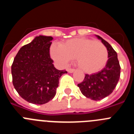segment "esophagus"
<instances>
[{"label":"esophagus","instance_id":"esophagus-1","mask_svg":"<svg viewBox=\"0 0 134 134\" xmlns=\"http://www.w3.org/2000/svg\"><path fill=\"white\" fill-rule=\"evenodd\" d=\"M74 70H75L72 69V68H68V69L67 70V71H68V72H69V73H72V72H74Z\"/></svg>","mask_w":134,"mask_h":134}]
</instances>
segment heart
<instances>
[{
	"label": "heart",
	"instance_id": "heart-1",
	"mask_svg": "<svg viewBox=\"0 0 134 134\" xmlns=\"http://www.w3.org/2000/svg\"><path fill=\"white\" fill-rule=\"evenodd\" d=\"M50 54L54 60L63 65L75 58L76 66L88 74L100 70L108 58L105 46L100 41L88 38L71 39L60 46L52 45Z\"/></svg>",
	"mask_w": 134,
	"mask_h": 134
}]
</instances>
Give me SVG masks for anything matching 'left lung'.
Returning a JSON list of instances; mask_svg holds the SVG:
<instances>
[{
    "label": "left lung",
    "mask_w": 134,
    "mask_h": 134,
    "mask_svg": "<svg viewBox=\"0 0 134 134\" xmlns=\"http://www.w3.org/2000/svg\"><path fill=\"white\" fill-rule=\"evenodd\" d=\"M96 36L107 48L108 60L105 68L99 72L85 74L83 81L78 84V86L86 97L99 100L111 94L115 89L120 77L121 67L118 54L111 45L99 35Z\"/></svg>",
    "instance_id": "left-lung-1"
}]
</instances>
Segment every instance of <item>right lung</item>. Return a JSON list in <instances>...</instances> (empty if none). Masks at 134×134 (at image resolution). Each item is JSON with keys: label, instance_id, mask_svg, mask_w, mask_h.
<instances>
[{"label": "right lung", "instance_id": "1", "mask_svg": "<svg viewBox=\"0 0 134 134\" xmlns=\"http://www.w3.org/2000/svg\"><path fill=\"white\" fill-rule=\"evenodd\" d=\"M53 37H35L23 46L11 66L13 84L21 97L29 103L42 105L54 99L59 79L67 73L54 67L49 55Z\"/></svg>", "mask_w": 134, "mask_h": 134}]
</instances>
